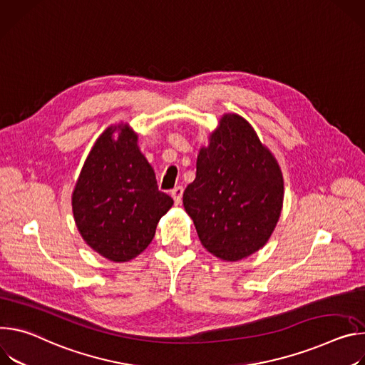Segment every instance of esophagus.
Instances as JSON below:
<instances>
[{
	"label": "esophagus",
	"mask_w": 365,
	"mask_h": 365,
	"mask_svg": "<svg viewBox=\"0 0 365 365\" xmlns=\"http://www.w3.org/2000/svg\"><path fill=\"white\" fill-rule=\"evenodd\" d=\"M182 192H184V188H182L181 185L175 187V188L171 191V195H173V198H174V201H175V205H180V203H181Z\"/></svg>",
	"instance_id": "esophagus-1"
}]
</instances>
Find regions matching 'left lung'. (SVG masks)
<instances>
[{
    "label": "left lung",
    "mask_w": 365,
    "mask_h": 365,
    "mask_svg": "<svg viewBox=\"0 0 365 365\" xmlns=\"http://www.w3.org/2000/svg\"><path fill=\"white\" fill-rule=\"evenodd\" d=\"M284 182L271 152L245 118L225 114L197 156L182 205L203 247L225 261L265 245L282 207Z\"/></svg>",
    "instance_id": "1"
}]
</instances>
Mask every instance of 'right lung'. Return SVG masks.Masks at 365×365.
<instances>
[{
	"mask_svg": "<svg viewBox=\"0 0 365 365\" xmlns=\"http://www.w3.org/2000/svg\"><path fill=\"white\" fill-rule=\"evenodd\" d=\"M173 205L174 200L158 190L155 173L138 148V135L123 125L108 128L97 139L72 194L81 236L114 262L138 257Z\"/></svg>",
	"mask_w": 365,
	"mask_h": 365,
	"instance_id": "obj_1",
	"label": "right lung"
}]
</instances>
